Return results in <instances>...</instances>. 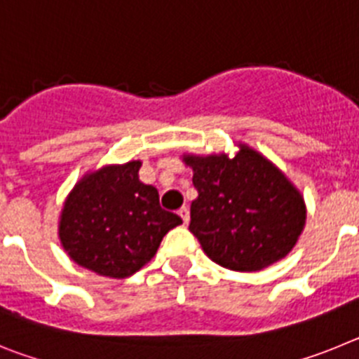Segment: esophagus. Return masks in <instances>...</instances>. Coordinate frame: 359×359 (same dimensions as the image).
Listing matches in <instances>:
<instances>
[{
	"label": "esophagus",
	"instance_id": "obj_1",
	"mask_svg": "<svg viewBox=\"0 0 359 359\" xmlns=\"http://www.w3.org/2000/svg\"><path fill=\"white\" fill-rule=\"evenodd\" d=\"M177 214H180V217L183 219V223H189V219H190V212H189V208L187 207H183V208H180V210H177Z\"/></svg>",
	"mask_w": 359,
	"mask_h": 359
}]
</instances>
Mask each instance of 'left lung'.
<instances>
[{
  "label": "left lung",
  "mask_w": 359,
  "mask_h": 359,
  "mask_svg": "<svg viewBox=\"0 0 359 359\" xmlns=\"http://www.w3.org/2000/svg\"><path fill=\"white\" fill-rule=\"evenodd\" d=\"M233 156L183 154L198 199L189 230L215 264L259 271L294 248L306 226L302 192L277 165L239 142Z\"/></svg>",
  "instance_id": "8db88e82"
}]
</instances>
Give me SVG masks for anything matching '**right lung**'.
I'll return each mask as SVG.
<instances>
[{"label": "right lung", "instance_id": "obj_1", "mask_svg": "<svg viewBox=\"0 0 359 359\" xmlns=\"http://www.w3.org/2000/svg\"><path fill=\"white\" fill-rule=\"evenodd\" d=\"M142 160L86 172L66 196L59 241L75 264L100 277L128 278L156 255L182 217L160 207L158 190L140 182Z\"/></svg>", "mask_w": 359, "mask_h": 359}]
</instances>
